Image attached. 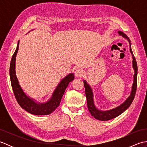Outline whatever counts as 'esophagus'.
Instances as JSON below:
<instances>
[{"instance_id": "obj_1", "label": "esophagus", "mask_w": 147, "mask_h": 147, "mask_svg": "<svg viewBox=\"0 0 147 147\" xmlns=\"http://www.w3.org/2000/svg\"><path fill=\"white\" fill-rule=\"evenodd\" d=\"M84 74V71L82 69H78L75 71V76L77 77H82Z\"/></svg>"}]
</instances>
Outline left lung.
I'll return each mask as SVG.
<instances>
[{
  "instance_id": "left-lung-1",
  "label": "left lung",
  "mask_w": 147,
  "mask_h": 147,
  "mask_svg": "<svg viewBox=\"0 0 147 147\" xmlns=\"http://www.w3.org/2000/svg\"><path fill=\"white\" fill-rule=\"evenodd\" d=\"M118 33L119 34L124 38L127 39V41L129 43V51L131 54L132 55L133 57V67L135 71V74L133 76V83L132 86L131 92V94L129 96L124 103H123L121 105H120L118 107H115L114 109H112L111 110L103 111H100L96 107V106L94 104V100H93V93L92 92V90L91 87L88 85L85 80H83L84 82V86L85 88V94L87 100V105H88V111L90 112V114L93 117H94L95 119L100 121H109L111 120L112 119H114L115 117H117L118 115L121 114L123 112L125 111L126 109L128 108L130 105L131 104L133 100L135 98V96L136 94V87H137V74H138V66H137V63L136 61V59L135 56H134L131 48V42L129 38L127 37L125 34L123 32L119 31Z\"/></svg>"
}]
</instances>
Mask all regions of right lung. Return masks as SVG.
Masks as SVG:
<instances>
[{"label": "right lung", "mask_w": 147, "mask_h": 147, "mask_svg": "<svg viewBox=\"0 0 147 147\" xmlns=\"http://www.w3.org/2000/svg\"><path fill=\"white\" fill-rule=\"evenodd\" d=\"M19 45H20V41L18 42L17 48L12 55L11 61L10 69H9L11 86L16 99L19 105L30 114L36 115H43L51 114L60 104L61 98L69 83L74 79V74H69L61 81V82L56 87L54 93H52L51 98L47 102L45 103L35 102V99L29 97L24 92L19 83L16 74V57L19 49Z\"/></svg>", "instance_id": "1"}]
</instances>
